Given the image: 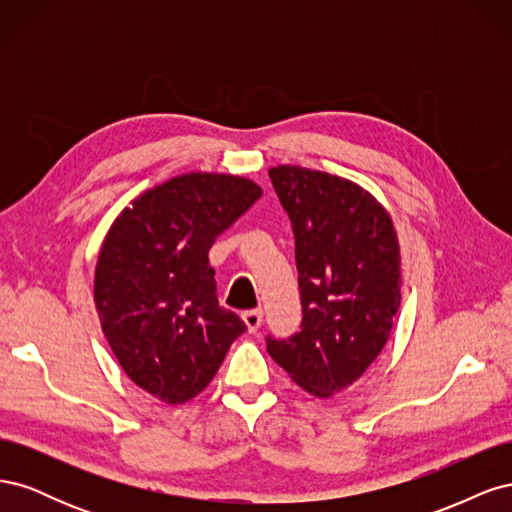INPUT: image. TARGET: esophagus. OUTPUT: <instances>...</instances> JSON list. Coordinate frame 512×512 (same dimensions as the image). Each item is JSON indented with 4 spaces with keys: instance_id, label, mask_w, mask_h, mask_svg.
I'll return each instance as SVG.
<instances>
[{
    "instance_id": "esophagus-1",
    "label": "esophagus",
    "mask_w": 512,
    "mask_h": 512,
    "mask_svg": "<svg viewBox=\"0 0 512 512\" xmlns=\"http://www.w3.org/2000/svg\"><path fill=\"white\" fill-rule=\"evenodd\" d=\"M241 318L245 322L247 331L254 333V331L260 329V324H262V309H247V312H243Z\"/></svg>"
}]
</instances>
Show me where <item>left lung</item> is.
Returning a JSON list of instances; mask_svg holds the SVG:
<instances>
[{"label":"left lung","instance_id":"1","mask_svg":"<svg viewBox=\"0 0 512 512\" xmlns=\"http://www.w3.org/2000/svg\"><path fill=\"white\" fill-rule=\"evenodd\" d=\"M294 232L303 320L267 337L271 359L301 389L331 397L376 361L401 303L391 215L361 185L303 166L269 170Z\"/></svg>","mask_w":512,"mask_h":512}]
</instances>
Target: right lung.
<instances>
[{
	"label": "right lung",
	"mask_w": 512,
	"mask_h": 512,
	"mask_svg": "<svg viewBox=\"0 0 512 512\" xmlns=\"http://www.w3.org/2000/svg\"><path fill=\"white\" fill-rule=\"evenodd\" d=\"M250 179L190 173L138 196L108 230L94 299L121 369L164 404L196 397L247 329L220 307L209 250L260 198Z\"/></svg>",
	"instance_id": "1"
}]
</instances>
